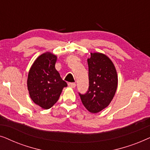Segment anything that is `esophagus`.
<instances>
[{
  "mask_svg": "<svg viewBox=\"0 0 150 150\" xmlns=\"http://www.w3.org/2000/svg\"><path fill=\"white\" fill-rule=\"evenodd\" d=\"M68 86L71 88H74V87H76V84L74 83H69Z\"/></svg>",
  "mask_w": 150,
  "mask_h": 150,
  "instance_id": "esophagus-1",
  "label": "esophagus"
}]
</instances>
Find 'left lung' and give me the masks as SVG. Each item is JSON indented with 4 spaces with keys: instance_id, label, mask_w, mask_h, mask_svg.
<instances>
[{
    "instance_id": "left-lung-1",
    "label": "left lung",
    "mask_w": 150,
    "mask_h": 150,
    "mask_svg": "<svg viewBox=\"0 0 150 150\" xmlns=\"http://www.w3.org/2000/svg\"><path fill=\"white\" fill-rule=\"evenodd\" d=\"M89 66V90L79 93L83 105L91 113H97L109 105L118 85L115 67L106 54L91 53L87 59Z\"/></svg>"
}]
</instances>
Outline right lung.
<instances>
[{"label":"right lung","instance_id":"add662e5","mask_svg":"<svg viewBox=\"0 0 150 150\" xmlns=\"http://www.w3.org/2000/svg\"><path fill=\"white\" fill-rule=\"evenodd\" d=\"M57 57L50 52L40 55L28 74L27 88L29 96L37 105L49 109L58 101L62 90L66 87L55 68Z\"/></svg>","mask_w":150,"mask_h":150}]
</instances>
